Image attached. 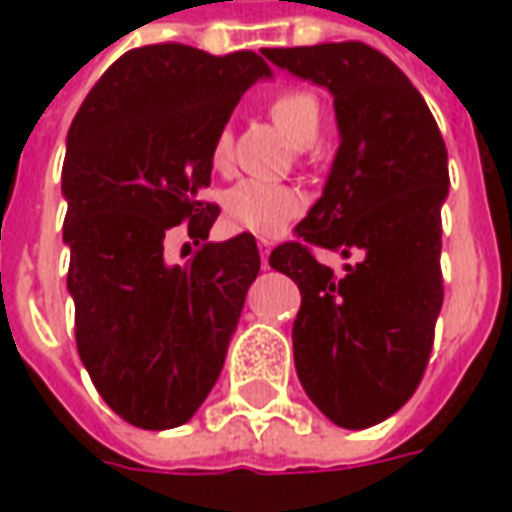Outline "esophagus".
<instances>
[{
  "mask_svg": "<svg viewBox=\"0 0 512 512\" xmlns=\"http://www.w3.org/2000/svg\"><path fill=\"white\" fill-rule=\"evenodd\" d=\"M257 246H260V260H263V268H268V255H271V241H268V238H260V241H257Z\"/></svg>",
  "mask_w": 512,
  "mask_h": 512,
  "instance_id": "1",
  "label": "esophagus"
}]
</instances>
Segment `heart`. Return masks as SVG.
Instances as JSON below:
<instances>
[{"label": "heart", "instance_id": "obj_1", "mask_svg": "<svg viewBox=\"0 0 512 512\" xmlns=\"http://www.w3.org/2000/svg\"><path fill=\"white\" fill-rule=\"evenodd\" d=\"M268 115L282 128V134L288 136L296 145H310L312 139L321 131L323 109L318 95L304 87H288L279 90L271 104ZM213 167L227 169L233 158V134L222 128L213 139ZM307 205L304 191L285 183H268V180L246 178L235 183L233 189L224 197V213L227 222L238 230H249L255 235H277L288 227L293 219H299Z\"/></svg>", "mask_w": 512, "mask_h": 512}]
</instances>
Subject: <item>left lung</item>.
Returning a JSON list of instances; mask_svg holds the SVG:
<instances>
[{
  "mask_svg": "<svg viewBox=\"0 0 512 512\" xmlns=\"http://www.w3.org/2000/svg\"><path fill=\"white\" fill-rule=\"evenodd\" d=\"M334 95L340 150L323 197L268 263L301 290L296 373L334 425L370 428L417 392L439 318L447 147L425 98L359 40L263 49ZM360 255L343 275L314 246Z\"/></svg>",
  "mask_w": 512,
  "mask_h": 512,
  "instance_id": "8db88e82",
  "label": "left lung"
}]
</instances>
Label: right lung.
<instances>
[{
    "mask_svg": "<svg viewBox=\"0 0 512 512\" xmlns=\"http://www.w3.org/2000/svg\"><path fill=\"white\" fill-rule=\"evenodd\" d=\"M263 76L271 68L255 51L153 43L109 65L73 117L62 238L76 348L98 395L134 428L194 417L260 271L252 233L208 244L219 205L202 191L213 139ZM175 232L198 246L183 267L163 260Z\"/></svg>",
    "mask_w": 512,
    "mask_h": 512,
    "instance_id": "add662e5",
    "label": "right lung"
}]
</instances>
